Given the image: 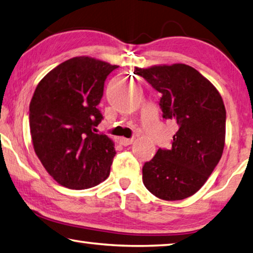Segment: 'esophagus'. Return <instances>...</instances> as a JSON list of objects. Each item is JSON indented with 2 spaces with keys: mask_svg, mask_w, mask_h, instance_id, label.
I'll return each mask as SVG.
<instances>
[{
  "mask_svg": "<svg viewBox=\"0 0 253 253\" xmlns=\"http://www.w3.org/2000/svg\"><path fill=\"white\" fill-rule=\"evenodd\" d=\"M134 139H126V138H121L120 139V144L124 145V147H127V145L132 144V142H133Z\"/></svg>",
  "mask_w": 253,
  "mask_h": 253,
  "instance_id": "esophagus-1",
  "label": "esophagus"
}]
</instances>
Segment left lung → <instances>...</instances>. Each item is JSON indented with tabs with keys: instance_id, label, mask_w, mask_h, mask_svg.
<instances>
[{
	"instance_id": "8db88e82",
	"label": "left lung",
	"mask_w": 253,
	"mask_h": 253,
	"mask_svg": "<svg viewBox=\"0 0 253 253\" xmlns=\"http://www.w3.org/2000/svg\"><path fill=\"white\" fill-rule=\"evenodd\" d=\"M134 73L161 93L163 118L178 124L172 148L159 149L144 163L143 183L162 200H183L201 189L222 156L223 100L209 80L187 64L135 68Z\"/></svg>"
}]
</instances>
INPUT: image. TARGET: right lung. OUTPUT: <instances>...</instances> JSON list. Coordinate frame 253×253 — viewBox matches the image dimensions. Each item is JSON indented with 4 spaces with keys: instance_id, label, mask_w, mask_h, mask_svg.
I'll return each mask as SVG.
<instances>
[{
    "instance_id": "add662e5",
    "label": "right lung",
    "mask_w": 253,
    "mask_h": 253,
    "mask_svg": "<svg viewBox=\"0 0 253 253\" xmlns=\"http://www.w3.org/2000/svg\"><path fill=\"white\" fill-rule=\"evenodd\" d=\"M118 65L77 56L50 71L30 103L34 151L53 179L65 188L95 187L110 174L114 143L95 133L104 82Z\"/></svg>"
}]
</instances>
